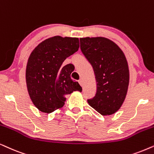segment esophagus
Segmentation results:
<instances>
[{"label": "esophagus", "instance_id": "1", "mask_svg": "<svg viewBox=\"0 0 154 154\" xmlns=\"http://www.w3.org/2000/svg\"><path fill=\"white\" fill-rule=\"evenodd\" d=\"M78 82L79 83V85H80L81 86H83V82H82V80L81 79H79V80L78 81Z\"/></svg>", "mask_w": 154, "mask_h": 154}]
</instances>
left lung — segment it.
<instances>
[{
    "instance_id": "1",
    "label": "left lung",
    "mask_w": 154,
    "mask_h": 154,
    "mask_svg": "<svg viewBox=\"0 0 154 154\" xmlns=\"http://www.w3.org/2000/svg\"><path fill=\"white\" fill-rule=\"evenodd\" d=\"M80 48L93 67L97 86L96 95L88 103L103 116L115 113L125 101L130 79L124 53L104 37L81 38Z\"/></svg>"
}]
</instances>
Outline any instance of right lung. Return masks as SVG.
<instances>
[{
  "label": "right lung",
  "mask_w": 154,
  "mask_h": 154,
  "mask_svg": "<svg viewBox=\"0 0 154 154\" xmlns=\"http://www.w3.org/2000/svg\"><path fill=\"white\" fill-rule=\"evenodd\" d=\"M79 47L78 38L56 36L40 43L30 54L26 68V87L40 111L51 113L64 106L67 94L82 91L79 83L70 77L72 65H63Z\"/></svg>",
  "instance_id": "right-lung-1"
}]
</instances>
